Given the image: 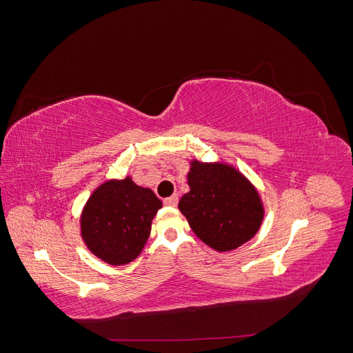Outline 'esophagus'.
<instances>
[{"label":"esophagus","instance_id":"34e87169","mask_svg":"<svg viewBox=\"0 0 353 353\" xmlns=\"http://www.w3.org/2000/svg\"><path fill=\"white\" fill-rule=\"evenodd\" d=\"M163 203L166 206H176L178 205V196H170V197L165 199Z\"/></svg>","mask_w":353,"mask_h":353}]
</instances>
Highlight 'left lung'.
Returning a JSON list of instances; mask_svg holds the SVG:
<instances>
[{"mask_svg":"<svg viewBox=\"0 0 353 353\" xmlns=\"http://www.w3.org/2000/svg\"><path fill=\"white\" fill-rule=\"evenodd\" d=\"M188 193L181 197L178 209L187 218L196 236L216 252L240 248L258 234L265 206L258 188L223 160H190Z\"/></svg>","mask_w":353,"mask_h":353,"instance_id":"1","label":"left lung"}]
</instances>
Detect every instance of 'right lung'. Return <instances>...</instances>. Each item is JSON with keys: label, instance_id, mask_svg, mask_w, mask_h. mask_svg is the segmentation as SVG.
Wrapping results in <instances>:
<instances>
[{"label": "right lung", "instance_id": "1", "mask_svg": "<svg viewBox=\"0 0 353 353\" xmlns=\"http://www.w3.org/2000/svg\"><path fill=\"white\" fill-rule=\"evenodd\" d=\"M160 208L162 201L153 190L135 184L131 175L108 179L82 208L81 239L103 262L126 265L143 252Z\"/></svg>", "mask_w": 353, "mask_h": 353}]
</instances>
